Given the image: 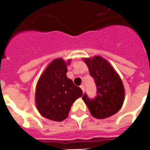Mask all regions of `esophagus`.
<instances>
[{
  "label": "esophagus",
  "instance_id": "obj_1",
  "mask_svg": "<svg viewBox=\"0 0 150 150\" xmlns=\"http://www.w3.org/2000/svg\"><path fill=\"white\" fill-rule=\"evenodd\" d=\"M80 88L82 89V92L84 93V92H85V86H84V85H81V86H80Z\"/></svg>",
  "mask_w": 150,
  "mask_h": 150
}]
</instances>
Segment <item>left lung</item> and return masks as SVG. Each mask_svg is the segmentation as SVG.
<instances>
[{"label": "left lung", "instance_id": "8db88e82", "mask_svg": "<svg viewBox=\"0 0 150 150\" xmlns=\"http://www.w3.org/2000/svg\"><path fill=\"white\" fill-rule=\"evenodd\" d=\"M96 86V96L90 99L85 93L82 99L96 118L103 119L116 114L125 99V89L121 78L109 62L101 57L84 59Z\"/></svg>", "mask_w": 150, "mask_h": 150}]
</instances>
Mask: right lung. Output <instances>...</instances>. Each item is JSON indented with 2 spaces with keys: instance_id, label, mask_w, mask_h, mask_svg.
<instances>
[{
  "instance_id": "add662e5",
  "label": "right lung",
  "mask_w": 150,
  "mask_h": 150,
  "mask_svg": "<svg viewBox=\"0 0 150 150\" xmlns=\"http://www.w3.org/2000/svg\"><path fill=\"white\" fill-rule=\"evenodd\" d=\"M69 63L70 61L67 64ZM67 64L63 59H55L46 68L36 86L37 109L42 116L52 121L64 120L73 103L82 96L81 88L66 75Z\"/></svg>"
}]
</instances>
